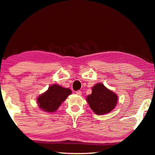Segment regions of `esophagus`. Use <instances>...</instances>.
Returning a JSON list of instances; mask_svg holds the SVG:
<instances>
[{
    "label": "esophagus",
    "mask_w": 155,
    "mask_h": 155,
    "mask_svg": "<svg viewBox=\"0 0 155 155\" xmlns=\"http://www.w3.org/2000/svg\"><path fill=\"white\" fill-rule=\"evenodd\" d=\"M76 94H77V95H82V92H81V91H76Z\"/></svg>",
    "instance_id": "1"
}]
</instances>
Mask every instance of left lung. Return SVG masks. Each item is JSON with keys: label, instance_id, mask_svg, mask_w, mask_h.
Masks as SVG:
<instances>
[{"label": "left lung", "instance_id": "obj_1", "mask_svg": "<svg viewBox=\"0 0 155 155\" xmlns=\"http://www.w3.org/2000/svg\"><path fill=\"white\" fill-rule=\"evenodd\" d=\"M91 94L87 95L86 100L90 108L97 115L111 112L118 103V96L102 83H97L92 87Z\"/></svg>", "mask_w": 155, "mask_h": 155}]
</instances>
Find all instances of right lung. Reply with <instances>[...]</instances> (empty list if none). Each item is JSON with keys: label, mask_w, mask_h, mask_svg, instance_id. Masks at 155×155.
<instances>
[{"label": "right lung", "mask_w": 155, "mask_h": 155, "mask_svg": "<svg viewBox=\"0 0 155 155\" xmlns=\"http://www.w3.org/2000/svg\"><path fill=\"white\" fill-rule=\"evenodd\" d=\"M72 91L58 84L51 85L43 94L38 95L36 99L38 106L42 110L47 112H55Z\"/></svg>", "instance_id": "add662e5"}]
</instances>
